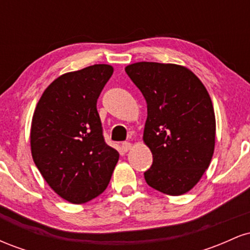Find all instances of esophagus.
<instances>
[{
    "instance_id": "34e87169",
    "label": "esophagus",
    "mask_w": 250,
    "mask_h": 250,
    "mask_svg": "<svg viewBox=\"0 0 250 250\" xmlns=\"http://www.w3.org/2000/svg\"><path fill=\"white\" fill-rule=\"evenodd\" d=\"M121 149H122L123 153H127V151H129V150H130V149H131V143H129V142L122 143Z\"/></svg>"
}]
</instances>
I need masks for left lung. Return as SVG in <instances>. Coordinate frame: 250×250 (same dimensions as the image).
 Returning <instances> with one entry per match:
<instances>
[{
	"label": "left lung",
	"mask_w": 250,
	"mask_h": 250,
	"mask_svg": "<svg viewBox=\"0 0 250 250\" xmlns=\"http://www.w3.org/2000/svg\"><path fill=\"white\" fill-rule=\"evenodd\" d=\"M125 73L147 102L143 141L153 165L146 182L171 196L187 193L214 154L216 122L207 89L193 71L173 63L137 62Z\"/></svg>",
	"instance_id": "8db88e82"
}]
</instances>
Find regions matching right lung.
<instances>
[{
  "mask_svg": "<svg viewBox=\"0 0 250 250\" xmlns=\"http://www.w3.org/2000/svg\"><path fill=\"white\" fill-rule=\"evenodd\" d=\"M109 64L63 74L42 94L30 147L37 169L57 195L81 205L107 188L119 153L104 142L96 103L113 75Z\"/></svg>",
  "mask_w": 250,
  "mask_h": 250,
  "instance_id": "1",
  "label": "right lung"
}]
</instances>
